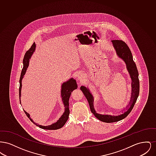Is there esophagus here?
<instances>
[{"label": "esophagus", "instance_id": "obj_1", "mask_svg": "<svg viewBox=\"0 0 156 156\" xmlns=\"http://www.w3.org/2000/svg\"><path fill=\"white\" fill-rule=\"evenodd\" d=\"M78 80L81 81L82 80V75H79L78 76Z\"/></svg>", "mask_w": 156, "mask_h": 156}]
</instances>
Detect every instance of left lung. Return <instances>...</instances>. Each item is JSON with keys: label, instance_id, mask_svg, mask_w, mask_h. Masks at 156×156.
Returning <instances> with one entry per match:
<instances>
[{"label": "left lung", "instance_id": "left-lung-1", "mask_svg": "<svg viewBox=\"0 0 156 156\" xmlns=\"http://www.w3.org/2000/svg\"><path fill=\"white\" fill-rule=\"evenodd\" d=\"M112 44L114 49L115 50L116 54L119 58L123 59L125 62L126 65V68L128 71V73L130 76L132 80V93L131 97L129 104L126 106V109H124V112L122 111V113L118 115L119 112L118 113L117 115H112L108 114H100L97 113L95 110L94 106V98L90 92L89 88L88 87L81 86L80 89L82 91L83 94L87 99L89 107L92 113L95 115L97 119L99 120L104 122L105 123H112L118 122L122 119L125 118L126 116L132 111L134 105L136 103L137 99L139 97V73L133 59V56L132 52L130 51L129 47L126 43L122 40H112L111 41Z\"/></svg>", "mask_w": 156, "mask_h": 156}]
</instances>
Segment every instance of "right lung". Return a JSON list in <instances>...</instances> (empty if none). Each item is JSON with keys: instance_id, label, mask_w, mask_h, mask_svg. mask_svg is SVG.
Returning a JSON list of instances; mask_svg holds the SVG:
<instances>
[{"instance_id": "add662e5", "label": "right lung", "mask_w": 156, "mask_h": 156, "mask_svg": "<svg viewBox=\"0 0 156 156\" xmlns=\"http://www.w3.org/2000/svg\"><path fill=\"white\" fill-rule=\"evenodd\" d=\"M36 45L35 43H34L33 45H31L30 49L27 51L24 58L23 60V68L22 71L21 73V75L19 80V83H20V87H19V99H20V102L21 104V90H22V82L23 78L24 77V75L26 73V70L27 68L29 66V62L30 59L32 56V55L34 54V52L36 50ZM77 83L76 80H74L73 78H70L69 80H68L66 82H64L62 83L61 85V97L62 99V103L64 104V112L61 115V116L59 118V119L55 123H52L50 125L48 126H42L40 125H38L36 123H35L33 119L30 118V114L28 113L27 112L24 110V112H25L26 115L29 118L31 122H32L34 125L36 126H38L41 129H46V130H57L59 129L60 128L62 127L63 126L66 124L67 122L69 115V99L70 98V96L71 95V92L74 90V89H77Z\"/></svg>"}]
</instances>
